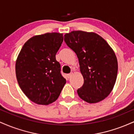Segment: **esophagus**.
I'll return each instance as SVG.
<instances>
[{
    "label": "esophagus",
    "instance_id": "esophagus-1",
    "mask_svg": "<svg viewBox=\"0 0 134 134\" xmlns=\"http://www.w3.org/2000/svg\"><path fill=\"white\" fill-rule=\"evenodd\" d=\"M72 75H73V73H70V74H67V78H68V79H69V78H70L72 76Z\"/></svg>",
    "mask_w": 134,
    "mask_h": 134
}]
</instances>
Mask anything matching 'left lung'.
Masks as SVG:
<instances>
[{"mask_svg": "<svg viewBox=\"0 0 134 134\" xmlns=\"http://www.w3.org/2000/svg\"><path fill=\"white\" fill-rule=\"evenodd\" d=\"M64 41L76 53L84 84L78 95L89 103L103 100L116 82L117 58L113 49L98 34L73 31L64 35Z\"/></svg>", "mask_w": 134, "mask_h": 134, "instance_id": "left-lung-1", "label": "left lung"}]
</instances>
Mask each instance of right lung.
<instances>
[{"label":"right lung","instance_id":"obj_1","mask_svg":"<svg viewBox=\"0 0 134 134\" xmlns=\"http://www.w3.org/2000/svg\"><path fill=\"white\" fill-rule=\"evenodd\" d=\"M62 33L34 36L24 43L16 62L19 87L31 101L47 105L57 99L66 80L55 55L62 44Z\"/></svg>","mask_w":134,"mask_h":134}]
</instances>
